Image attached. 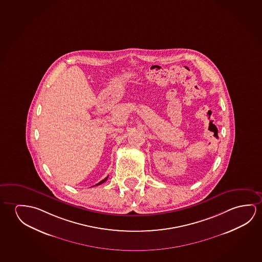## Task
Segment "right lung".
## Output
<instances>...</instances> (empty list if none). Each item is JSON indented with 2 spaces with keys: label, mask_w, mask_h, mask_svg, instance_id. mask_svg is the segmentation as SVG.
I'll return each instance as SVG.
<instances>
[{
  "label": "right lung",
  "mask_w": 262,
  "mask_h": 262,
  "mask_svg": "<svg viewBox=\"0 0 262 262\" xmlns=\"http://www.w3.org/2000/svg\"><path fill=\"white\" fill-rule=\"evenodd\" d=\"M108 177H109V176H107V177L105 178L104 180H102V181H100V182H99V183H97L96 186L101 185V184H102V183H103V182H105V181H107V180H108Z\"/></svg>",
  "instance_id": "obj_1"
}]
</instances>
